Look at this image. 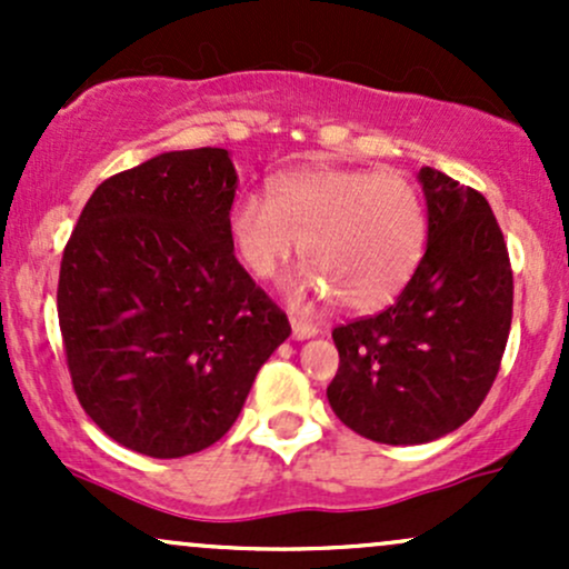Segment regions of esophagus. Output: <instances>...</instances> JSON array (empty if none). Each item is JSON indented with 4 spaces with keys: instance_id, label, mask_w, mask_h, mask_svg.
Returning a JSON list of instances; mask_svg holds the SVG:
<instances>
[{
    "instance_id": "esophagus-1",
    "label": "esophagus",
    "mask_w": 569,
    "mask_h": 569,
    "mask_svg": "<svg viewBox=\"0 0 569 569\" xmlns=\"http://www.w3.org/2000/svg\"><path fill=\"white\" fill-rule=\"evenodd\" d=\"M291 329H293V339H310L318 335V326L305 323L302 318H297V316H291Z\"/></svg>"
}]
</instances>
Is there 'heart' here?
Instances as JSON below:
<instances>
[{"label": "heart", "instance_id": "b5f03b06", "mask_svg": "<svg viewBox=\"0 0 569 569\" xmlns=\"http://www.w3.org/2000/svg\"><path fill=\"white\" fill-rule=\"evenodd\" d=\"M227 234L251 276L272 280L302 243L297 297H335L367 312L393 302L415 276L428 240V213L407 176L363 168H297L267 181L264 200L230 208Z\"/></svg>", "mask_w": 569, "mask_h": 569}]
</instances>
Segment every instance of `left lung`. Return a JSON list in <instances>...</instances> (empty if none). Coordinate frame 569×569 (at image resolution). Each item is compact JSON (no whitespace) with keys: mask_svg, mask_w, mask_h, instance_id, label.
I'll return each instance as SVG.
<instances>
[{"mask_svg":"<svg viewBox=\"0 0 569 569\" xmlns=\"http://www.w3.org/2000/svg\"><path fill=\"white\" fill-rule=\"evenodd\" d=\"M428 248L388 310L337 326L326 388L350 430L380 443H426L481 407L511 331L513 272L485 194L422 168Z\"/></svg>","mask_w":569,"mask_h":569,"instance_id":"8db88e82","label":"left lung"}]
</instances>
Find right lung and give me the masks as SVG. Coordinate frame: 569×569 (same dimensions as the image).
Masks as SVG:
<instances>
[{"instance_id": "add662e5", "label": "right lung", "mask_w": 569, "mask_h": 569, "mask_svg": "<svg viewBox=\"0 0 569 569\" xmlns=\"http://www.w3.org/2000/svg\"><path fill=\"white\" fill-rule=\"evenodd\" d=\"M227 149L166 152L107 179L61 259L58 323L74 393L109 439L184 457L217 443L291 335L234 259Z\"/></svg>"}]
</instances>
